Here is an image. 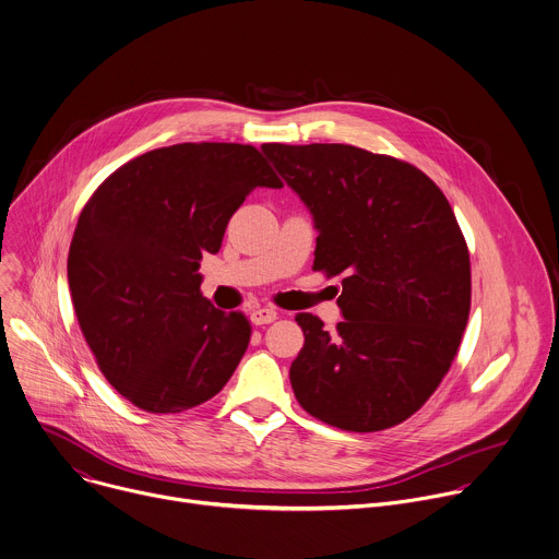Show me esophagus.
I'll use <instances>...</instances> for the list:
<instances>
[{
  "label": "esophagus",
  "mask_w": 559,
  "mask_h": 559,
  "mask_svg": "<svg viewBox=\"0 0 559 559\" xmlns=\"http://www.w3.org/2000/svg\"><path fill=\"white\" fill-rule=\"evenodd\" d=\"M250 320H252V324H270V322H274L276 320V309H272V307H259V309H254L252 313H250Z\"/></svg>",
  "instance_id": "1"
}]
</instances>
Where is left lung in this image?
Listing matches in <instances>:
<instances>
[{"instance_id": "8db88e82", "label": "left lung", "mask_w": 559, "mask_h": 559, "mask_svg": "<svg viewBox=\"0 0 559 559\" xmlns=\"http://www.w3.org/2000/svg\"><path fill=\"white\" fill-rule=\"evenodd\" d=\"M261 148L313 217V270L342 276L333 333L296 316L298 404L350 432L406 421L448 373L469 316V252L445 195L413 164L350 144Z\"/></svg>"}]
</instances>
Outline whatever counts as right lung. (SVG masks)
<instances>
[{
	"label": "right lung",
	"instance_id": "1",
	"mask_svg": "<svg viewBox=\"0 0 559 559\" xmlns=\"http://www.w3.org/2000/svg\"><path fill=\"white\" fill-rule=\"evenodd\" d=\"M259 186L283 181L254 146L183 142L127 162L85 204L70 294L98 368L133 406L181 413L233 378L252 329L202 296L200 261Z\"/></svg>",
	"mask_w": 559,
	"mask_h": 559
}]
</instances>
